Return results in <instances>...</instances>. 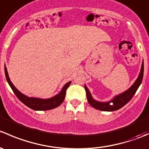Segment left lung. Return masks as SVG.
Returning <instances> with one entry per match:
<instances>
[{"instance_id": "obj_1", "label": "left lung", "mask_w": 149, "mask_h": 149, "mask_svg": "<svg viewBox=\"0 0 149 149\" xmlns=\"http://www.w3.org/2000/svg\"><path fill=\"white\" fill-rule=\"evenodd\" d=\"M143 77V61L142 62V65H141V70H140L139 76L136 79V80L135 81L134 83L133 84V85L128 89H127L124 92L121 93V94L115 96L109 101L100 102L93 98L91 92L89 91V89L87 88L85 84L84 88H85L86 92L87 100H88V103L90 104L91 107H93L95 109H99V110L107 111V112L118 110V109L123 107L124 105H125L131 100L132 97L134 96L136 91H137L140 85H141V82H142Z\"/></svg>"}]
</instances>
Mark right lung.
Segmentation results:
<instances>
[{
    "label": "right lung",
    "instance_id": "right-lung-1",
    "mask_svg": "<svg viewBox=\"0 0 149 149\" xmlns=\"http://www.w3.org/2000/svg\"><path fill=\"white\" fill-rule=\"evenodd\" d=\"M5 74L6 80L8 81V84L16 94V97H18L19 100L22 102V103L24 104L26 106L28 107L31 108V109H34V110L37 111H45V110H49V109H54V108L57 107L59 105H61L64 101V99L65 97L66 90L68 88L70 84H71V81L66 83L65 85L63 86L62 89L61 90L59 93L54 97H50V98L47 99H42V98H37V97H29L27 96L24 95L22 94L21 91H19L16 87L14 86L13 83L10 81V78L8 76V71H7V68L5 65Z\"/></svg>",
    "mask_w": 149,
    "mask_h": 149
}]
</instances>
